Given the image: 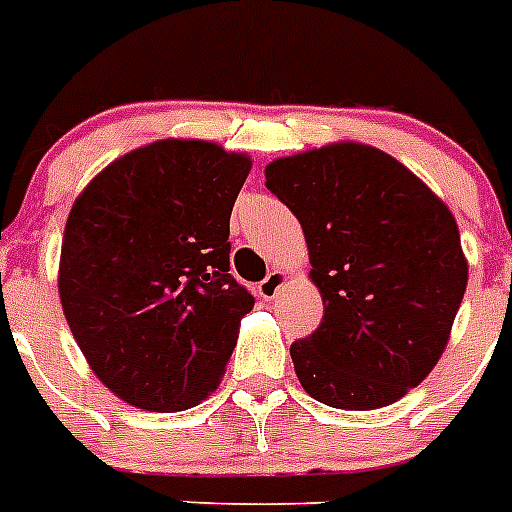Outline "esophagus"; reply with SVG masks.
Segmentation results:
<instances>
[{"mask_svg": "<svg viewBox=\"0 0 512 512\" xmlns=\"http://www.w3.org/2000/svg\"><path fill=\"white\" fill-rule=\"evenodd\" d=\"M283 283H286V273H283V270H270V273L265 275V281L257 286V291H260L262 299L270 301L278 296V291L283 288Z\"/></svg>", "mask_w": 512, "mask_h": 512, "instance_id": "esophagus-1", "label": "esophagus"}]
</instances>
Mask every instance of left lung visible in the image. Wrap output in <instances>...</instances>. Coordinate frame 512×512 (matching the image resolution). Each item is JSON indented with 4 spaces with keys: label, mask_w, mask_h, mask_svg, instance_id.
I'll list each match as a JSON object with an SVG mask.
<instances>
[{
    "label": "left lung",
    "mask_w": 512,
    "mask_h": 512,
    "mask_svg": "<svg viewBox=\"0 0 512 512\" xmlns=\"http://www.w3.org/2000/svg\"><path fill=\"white\" fill-rule=\"evenodd\" d=\"M265 185L299 219L324 317L291 345L301 386L376 410L438 363L466 291L456 219L404 164L361 144L275 159Z\"/></svg>",
    "instance_id": "8db88e82"
}]
</instances>
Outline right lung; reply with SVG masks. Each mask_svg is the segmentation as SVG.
Listing matches in <instances>:
<instances>
[{
	"label": "right lung",
	"mask_w": 512,
	"mask_h": 512,
	"mask_svg": "<svg viewBox=\"0 0 512 512\" xmlns=\"http://www.w3.org/2000/svg\"><path fill=\"white\" fill-rule=\"evenodd\" d=\"M250 159L164 139L100 172L69 213L59 293L97 379L133 407L190 410L221 384L255 296L229 273Z\"/></svg>",
	"instance_id": "right-lung-1"
}]
</instances>
